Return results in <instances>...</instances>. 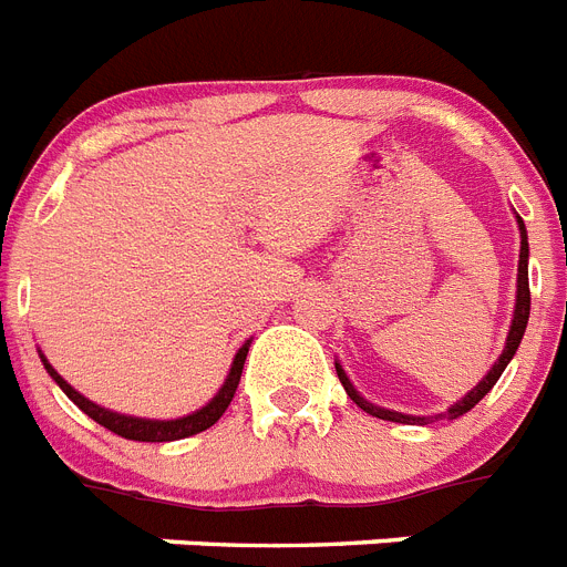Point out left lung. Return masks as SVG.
Listing matches in <instances>:
<instances>
[{
    "label": "left lung",
    "instance_id": "left-lung-1",
    "mask_svg": "<svg viewBox=\"0 0 567 567\" xmlns=\"http://www.w3.org/2000/svg\"><path fill=\"white\" fill-rule=\"evenodd\" d=\"M516 224H519V269H516V307H514V318H511V330H507V338H505V350H502V355L493 361V367L487 370V375L482 381H478L476 386H473L471 393L462 395L458 401H453L444 413H433V415H408V413H399V410H386V408H379V404H372V401H367L364 395L358 393L355 384L350 381V375L343 372L341 361H336V372L338 379H341L343 390H347V395H350L352 401H355L358 408L364 410V413L375 415V419H384V422H395V424H430V422H453V419H458V415H464L467 410H473L478 404V401L485 399L487 393L493 390V384L499 381V375L505 372V367L511 364V358L516 355V350H519L522 343V336H525V327H527V318H530V287H527V255H530V249H527V231H525V224H522V217L516 215Z\"/></svg>",
    "mask_w": 567,
    "mask_h": 567
}]
</instances>
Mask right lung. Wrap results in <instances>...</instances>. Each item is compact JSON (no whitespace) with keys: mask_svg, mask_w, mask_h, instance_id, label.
<instances>
[{"mask_svg":"<svg viewBox=\"0 0 567 567\" xmlns=\"http://www.w3.org/2000/svg\"><path fill=\"white\" fill-rule=\"evenodd\" d=\"M249 343L251 341H246L244 347L235 352V361H231V367H229V375H226V381L215 393V399H212L209 404H203L200 410H195V413L181 415V419H140V415L114 413V410L103 408V404H94V401L85 399L80 390H74V386L68 384L60 372L53 370L51 361H48L45 352L42 350H40V358H42V364H45L48 375H51L56 384H60L62 393L74 401L76 408L89 415V419H94L96 424H103L105 430L123 435V439H132V442H177V439H188V435L209 430L212 424H215L217 419L226 413V408H229L231 399H235L237 381H240V372H244V361H246V352H249Z\"/></svg>","mask_w":567,"mask_h":567,"instance_id":"obj_1","label":"right lung"}]
</instances>
